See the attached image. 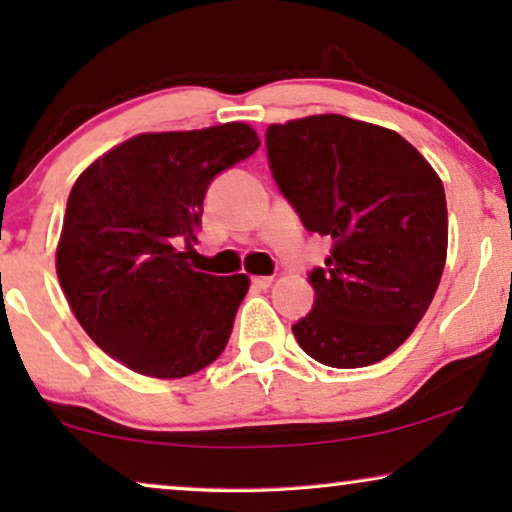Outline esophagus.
I'll use <instances>...</instances> for the list:
<instances>
[{
	"label": "esophagus",
	"mask_w": 512,
	"mask_h": 512,
	"mask_svg": "<svg viewBox=\"0 0 512 512\" xmlns=\"http://www.w3.org/2000/svg\"><path fill=\"white\" fill-rule=\"evenodd\" d=\"M251 282H254V286H258V289H270V286H272V282H275V279H272V277H263V275H258V277H251Z\"/></svg>",
	"instance_id": "obj_1"
}]
</instances>
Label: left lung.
Instances as JSON below:
<instances>
[{
	"instance_id": "left-lung-1",
	"label": "left lung",
	"mask_w": 512,
	"mask_h": 512,
	"mask_svg": "<svg viewBox=\"0 0 512 512\" xmlns=\"http://www.w3.org/2000/svg\"><path fill=\"white\" fill-rule=\"evenodd\" d=\"M270 170L310 233L331 237L291 328L312 359L363 368L396 352L429 310L447 256L443 181L415 146L340 114L272 123Z\"/></svg>"
}]
</instances>
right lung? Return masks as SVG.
Segmentation results:
<instances>
[{
    "mask_svg": "<svg viewBox=\"0 0 512 512\" xmlns=\"http://www.w3.org/2000/svg\"><path fill=\"white\" fill-rule=\"evenodd\" d=\"M258 146L247 123L142 132L79 174L67 200L55 270L74 317L125 368L177 380L219 359L247 275L188 263L216 174Z\"/></svg>",
    "mask_w": 512,
    "mask_h": 512,
    "instance_id": "right-lung-1",
    "label": "right lung"
}]
</instances>
